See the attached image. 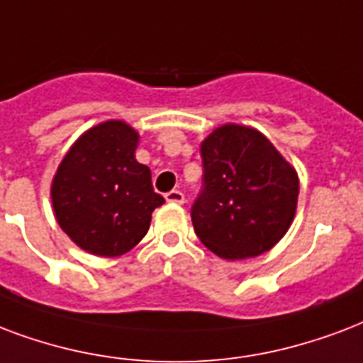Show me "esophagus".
Returning a JSON list of instances; mask_svg holds the SVG:
<instances>
[{
	"label": "esophagus",
	"mask_w": 363,
	"mask_h": 363,
	"mask_svg": "<svg viewBox=\"0 0 363 363\" xmlns=\"http://www.w3.org/2000/svg\"><path fill=\"white\" fill-rule=\"evenodd\" d=\"M165 200L169 201V203H179V206H182L184 203V194L181 190H171V192L165 194Z\"/></svg>",
	"instance_id": "esophagus-1"
}]
</instances>
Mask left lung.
Instances as JSON below:
<instances>
[{"label": "left lung", "instance_id": "8db88e82", "mask_svg": "<svg viewBox=\"0 0 363 363\" xmlns=\"http://www.w3.org/2000/svg\"><path fill=\"white\" fill-rule=\"evenodd\" d=\"M200 152L203 188L192 206L196 236L226 261L270 251L297 211V171L261 131L236 123L217 127Z\"/></svg>", "mask_w": 363, "mask_h": 363}]
</instances>
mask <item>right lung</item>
Returning <instances> with one entry per match:
<instances>
[{
	"label": "right lung",
	"instance_id": "1",
	"mask_svg": "<svg viewBox=\"0 0 363 363\" xmlns=\"http://www.w3.org/2000/svg\"><path fill=\"white\" fill-rule=\"evenodd\" d=\"M138 133L121 120L85 131L62 157L51 184L57 223L77 247L99 257H120L150 228L163 198L150 169L135 160Z\"/></svg>",
	"mask_w": 363,
	"mask_h": 363
}]
</instances>
